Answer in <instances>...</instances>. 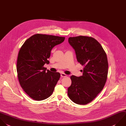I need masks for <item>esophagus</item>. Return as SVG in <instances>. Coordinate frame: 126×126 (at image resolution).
<instances>
[{
    "mask_svg": "<svg viewBox=\"0 0 126 126\" xmlns=\"http://www.w3.org/2000/svg\"><path fill=\"white\" fill-rule=\"evenodd\" d=\"M61 76L62 77H65L67 76V75L65 74H64V73H61Z\"/></svg>",
    "mask_w": 126,
    "mask_h": 126,
    "instance_id": "1",
    "label": "esophagus"
}]
</instances>
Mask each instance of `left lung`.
I'll use <instances>...</instances> for the list:
<instances>
[{"label": "left lung", "instance_id": "obj_1", "mask_svg": "<svg viewBox=\"0 0 126 126\" xmlns=\"http://www.w3.org/2000/svg\"><path fill=\"white\" fill-rule=\"evenodd\" d=\"M68 42L84 68L82 76L70 77L71 84L67 94L74 103L87 104L96 97L105 84L108 67L107 56L100 44L93 37H70Z\"/></svg>", "mask_w": 126, "mask_h": 126}]
</instances>
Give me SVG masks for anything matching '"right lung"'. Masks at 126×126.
<instances>
[{
	"label": "right lung",
	"mask_w": 126,
	"mask_h": 126,
	"mask_svg": "<svg viewBox=\"0 0 126 126\" xmlns=\"http://www.w3.org/2000/svg\"><path fill=\"white\" fill-rule=\"evenodd\" d=\"M65 37L36 34L22 46L18 56L17 71L21 87L35 100H42L52 94L61 74L44 67L49 64L53 48L64 41Z\"/></svg>",
	"instance_id": "obj_1"
}]
</instances>
